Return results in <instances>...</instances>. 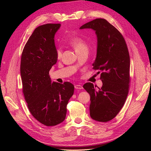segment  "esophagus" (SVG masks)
I'll list each match as a JSON object with an SVG mask.
<instances>
[{"label": "esophagus", "mask_w": 151, "mask_h": 151, "mask_svg": "<svg viewBox=\"0 0 151 151\" xmlns=\"http://www.w3.org/2000/svg\"><path fill=\"white\" fill-rule=\"evenodd\" d=\"M75 88L76 90H81V89H83V86L80 85H75Z\"/></svg>", "instance_id": "esophagus-1"}]
</instances>
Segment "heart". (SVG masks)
I'll return each mask as SVG.
<instances>
[{"instance_id":"heart-1","label":"heart","mask_w":151,"mask_h":151,"mask_svg":"<svg viewBox=\"0 0 151 151\" xmlns=\"http://www.w3.org/2000/svg\"><path fill=\"white\" fill-rule=\"evenodd\" d=\"M70 43L71 45L74 48L76 52L79 51L80 50L88 48L86 42L83 38L79 37H73L70 40ZM57 57H60L61 55V50L58 48L57 51Z\"/></svg>"}]
</instances>
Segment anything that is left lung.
Here are the masks:
<instances>
[{
  "label": "left lung",
  "instance_id": "left-lung-1",
  "mask_svg": "<svg viewBox=\"0 0 151 151\" xmlns=\"http://www.w3.org/2000/svg\"><path fill=\"white\" fill-rule=\"evenodd\" d=\"M91 29L97 36V53L93 69L101 71V88L93 83L83 85L90 95L91 118L99 122L113 119L123 106L129 92L130 57L123 36L104 19H96L80 29Z\"/></svg>",
  "mask_w": 151,
  "mask_h": 151
}]
</instances>
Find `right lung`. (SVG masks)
I'll return each instance as SVG.
<instances>
[{"label": "right lung", "instance_id": "obj_1", "mask_svg": "<svg viewBox=\"0 0 151 151\" xmlns=\"http://www.w3.org/2000/svg\"><path fill=\"white\" fill-rule=\"evenodd\" d=\"M60 24L38 27L22 53L20 75L22 90L32 115L43 125L53 126L66 118V106L74 93V85L53 82L49 71L57 61L55 33Z\"/></svg>", "mask_w": 151, "mask_h": 151}]
</instances>
